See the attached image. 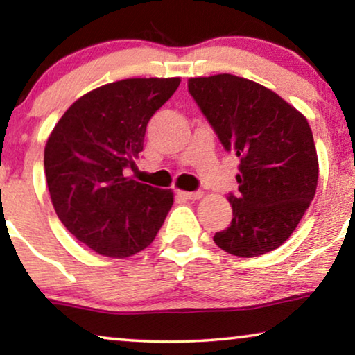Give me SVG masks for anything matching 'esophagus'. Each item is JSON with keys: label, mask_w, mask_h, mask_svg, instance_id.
<instances>
[{"label": "esophagus", "mask_w": 355, "mask_h": 355, "mask_svg": "<svg viewBox=\"0 0 355 355\" xmlns=\"http://www.w3.org/2000/svg\"><path fill=\"white\" fill-rule=\"evenodd\" d=\"M177 194L183 199H199L202 196L201 191H182V189H177Z\"/></svg>", "instance_id": "esophagus-1"}]
</instances>
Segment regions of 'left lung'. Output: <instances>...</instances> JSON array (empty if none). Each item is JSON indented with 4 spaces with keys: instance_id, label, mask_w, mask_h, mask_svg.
<instances>
[{
    "instance_id": "8db88e82",
    "label": "left lung",
    "mask_w": 355,
    "mask_h": 355,
    "mask_svg": "<svg viewBox=\"0 0 355 355\" xmlns=\"http://www.w3.org/2000/svg\"><path fill=\"white\" fill-rule=\"evenodd\" d=\"M188 92L225 151L239 157L232 223L214 234L220 249L257 257L291 236L315 196L318 159L301 112L262 85L230 73L188 80Z\"/></svg>"
}]
</instances>
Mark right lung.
Masks as SVG:
<instances>
[{"instance_id":"right-lung-1","label":"right lung","mask_w":355,"mask_h":355,"mask_svg":"<svg viewBox=\"0 0 355 355\" xmlns=\"http://www.w3.org/2000/svg\"><path fill=\"white\" fill-rule=\"evenodd\" d=\"M180 78H127L77 99L49 135L44 173L62 225L94 252L130 257L154 241L173 204L171 189L127 178L149 119Z\"/></svg>"}]
</instances>
